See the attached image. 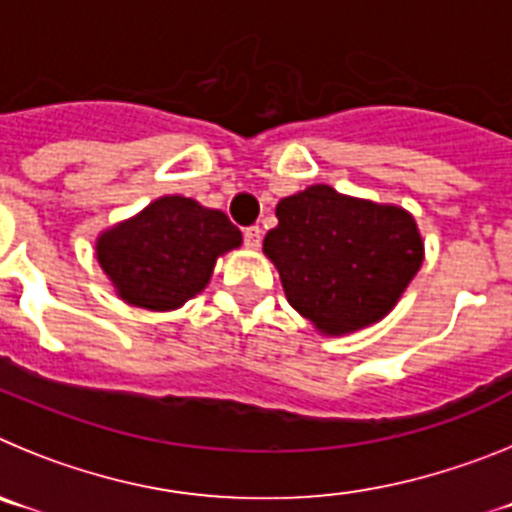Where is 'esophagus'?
Returning <instances> with one entry per match:
<instances>
[{
	"label": "esophagus",
	"mask_w": 512,
	"mask_h": 512,
	"mask_svg": "<svg viewBox=\"0 0 512 512\" xmlns=\"http://www.w3.org/2000/svg\"><path fill=\"white\" fill-rule=\"evenodd\" d=\"M243 243H246L248 248H253V251L261 246V228H259V225H251V228L243 230Z\"/></svg>",
	"instance_id": "34e87169"
}]
</instances>
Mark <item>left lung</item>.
Here are the masks:
<instances>
[{
	"label": "left lung",
	"instance_id": "1",
	"mask_svg": "<svg viewBox=\"0 0 512 512\" xmlns=\"http://www.w3.org/2000/svg\"><path fill=\"white\" fill-rule=\"evenodd\" d=\"M264 238L289 305L323 336H346L397 305L423 264V238L408 210L312 184L277 205Z\"/></svg>",
	"mask_w": 512,
	"mask_h": 512
}]
</instances>
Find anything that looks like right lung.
<instances>
[{
    "instance_id": "add662e5",
    "label": "right lung",
    "mask_w": 512,
    "mask_h": 512,
    "mask_svg": "<svg viewBox=\"0 0 512 512\" xmlns=\"http://www.w3.org/2000/svg\"><path fill=\"white\" fill-rule=\"evenodd\" d=\"M241 243L225 212L166 194L99 233L97 261L122 302L169 312L200 295L215 261Z\"/></svg>"
}]
</instances>
